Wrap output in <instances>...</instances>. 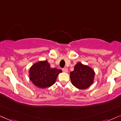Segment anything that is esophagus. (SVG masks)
<instances>
[{"instance_id":"1","label":"esophagus","mask_w":121,"mask_h":121,"mask_svg":"<svg viewBox=\"0 0 121 121\" xmlns=\"http://www.w3.org/2000/svg\"><path fill=\"white\" fill-rule=\"evenodd\" d=\"M62 71H63V72H65V73H67V72H68V69L66 68V67L62 69Z\"/></svg>"}]
</instances>
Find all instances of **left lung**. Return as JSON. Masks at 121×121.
<instances>
[{"label": "left lung", "mask_w": 121, "mask_h": 121, "mask_svg": "<svg viewBox=\"0 0 121 121\" xmlns=\"http://www.w3.org/2000/svg\"><path fill=\"white\" fill-rule=\"evenodd\" d=\"M95 72L91 67L78 62L74 67L73 71L70 72L72 84L80 90L89 87L94 82Z\"/></svg>", "instance_id": "1"}]
</instances>
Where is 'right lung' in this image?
Listing matches in <instances>:
<instances>
[{
	"instance_id": "obj_1",
	"label": "right lung",
	"mask_w": 121,
	"mask_h": 121,
	"mask_svg": "<svg viewBox=\"0 0 121 121\" xmlns=\"http://www.w3.org/2000/svg\"><path fill=\"white\" fill-rule=\"evenodd\" d=\"M61 72V70L51 68L47 60L39 61L30 67L29 79L37 87L46 88L55 83Z\"/></svg>"
}]
</instances>
